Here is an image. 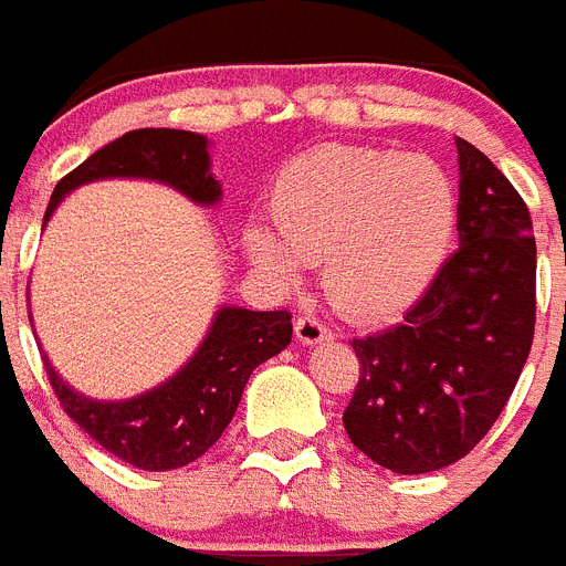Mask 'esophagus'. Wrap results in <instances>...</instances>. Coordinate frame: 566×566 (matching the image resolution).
Returning <instances> with one entry per match:
<instances>
[{
  "label": "esophagus",
  "mask_w": 566,
  "mask_h": 566,
  "mask_svg": "<svg viewBox=\"0 0 566 566\" xmlns=\"http://www.w3.org/2000/svg\"><path fill=\"white\" fill-rule=\"evenodd\" d=\"M296 339L302 342V345H319V342L331 339V331H327L325 322L311 316V313H305V316H298L296 319Z\"/></svg>",
  "instance_id": "34e87169"
}]
</instances>
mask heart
<instances>
[{
	"label": "heart",
	"mask_w": 566,
	"mask_h": 566,
	"mask_svg": "<svg viewBox=\"0 0 566 566\" xmlns=\"http://www.w3.org/2000/svg\"><path fill=\"white\" fill-rule=\"evenodd\" d=\"M275 232H247L255 264L279 284L319 264L336 307L382 319L426 291L458 224V192L422 155L322 146L287 164L270 201Z\"/></svg>",
	"instance_id": "1"
}]
</instances>
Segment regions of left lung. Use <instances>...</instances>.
I'll return each instance as SVG.
<instances>
[{"label":"left lung","mask_w":566,"mask_h":566,"mask_svg":"<svg viewBox=\"0 0 566 566\" xmlns=\"http://www.w3.org/2000/svg\"><path fill=\"white\" fill-rule=\"evenodd\" d=\"M458 239L400 325L354 339L359 382L342 422L397 474L467 458L495 426L535 334V239L524 198L458 137Z\"/></svg>","instance_id":"obj_1"}]
</instances>
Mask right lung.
<instances>
[{"label": "right lung", "mask_w": 566, "mask_h": 566, "mask_svg": "<svg viewBox=\"0 0 566 566\" xmlns=\"http://www.w3.org/2000/svg\"><path fill=\"white\" fill-rule=\"evenodd\" d=\"M99 178L164 180L195 203H216L221 195L201 135L184 129H135L71 169L56 184L42 221H49L65 192ZM291 336L293 322L287 311L221 307L198 354L164 386L126 402H94L74 394L56 377L49 359L42 363L56 400L85 434L132 467L169 472L187 467L218 443L239 408L250 374L270 356L282 354Z\"/></svg>", "instance_id": "add662e5"}]
</instances>
